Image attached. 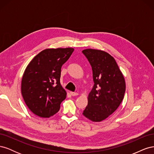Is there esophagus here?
Returning a JSON list of instances; mask_svg holds the SVG:
<instances>
[{
	"label": "esophagus",
	"instance_id": "obj_1",
	"mask_svg": "<svg viewBox=\"0 0 154 154\" xmlns=\"http://www.w3.org/2000/svg\"><path fill=\"white\" fill-rule=\"evenodd\" d=\"M71 94L72 96H77L78 94V93L75 92H71Z\"/></svg>",
	"mask_w": 154,
	"mask_h": 154
}]
</instances>
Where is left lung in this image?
Segmentation results:
<instances>
[{
  "label": "left lung",
  "instance_id": "obj_1",
  "mask_svg": "<svg viewBox=\"0 0 154 154\" xmlns=\"http://www.w3.org/2000/svg\"><path fill=\"white\" fill-rule=\"evenodd\" d=\"M92 70L94 81L83 115L94 122L108 118L118 108L124 97L126 85L115 59L103 51H82Z\"/></svg>",
  "mask_w": 154,
  "mask_h": 154
}]
</instances>
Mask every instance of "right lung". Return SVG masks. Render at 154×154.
Wrapping results in <instances>:
<instances>
[{
	"instance_id": "right-lung-1",
	"label": "right lung",
	"mask_w": 154,
	"mask_h": 154,
	"mask_svg": "<svg viewBox=\"0 0 154 154\" xmlns=\"http://www.w3.org/2000/svg\"><path fill=\"white\" fill-rule=\"evenodd\" d=\"M73 48L47 49L37 54L27 66L22 79V95L32 113L49 118L58 112L67 93L60 84L62 65Z\"/></svg>"
}]
</instances>
